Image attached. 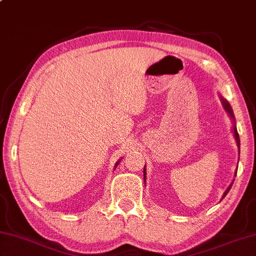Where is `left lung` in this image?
I'll list each match as a JSON object with an SVG mask.
<instances>
[{
    "label": "left lung",
    "mask_w": 256,
    "mask_h": 256,
    "mask_svg": "<svg viewBox=\"0 0 256 256\" xmlns=\"http://www.w3.org/2000/svg\"><path fill=\"white\" fill-rule=\"evenodd\" d=\"M222 101H223V104H224V108H226V112L230 114V116H231V118L232 120H234V112H232V109H231V106H230V104H228V102L226 101V100H223L222 98ZM234 138H236V141H237V144H238V147H240V140H239V134H238V132H237V128L236 126H234ZM144 174H146V171H144ZM237 174V172H236ZM231 186H232V184L228 186V190H226V192H224V194H223V198L222 199H224V198H226V196L228 194V190H230V188H231Z\"/></svg>",
    "instance_id": "obj_1"
}]
</instances>
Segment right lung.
<instances>
[{"label": "right lung", "instance_id": "obj_1", "mask_svg": "<svg viewBox=\"0 0 256 256\" xmlns=\"http://www.w3.org/2000/svg\"><path fill=\"white\" fill-rule=\"evenodd\" d=\"M116 166H117V164H116Z\"/></svg>", "mask_w": 256, "mask_h": 256}]
</instances>
